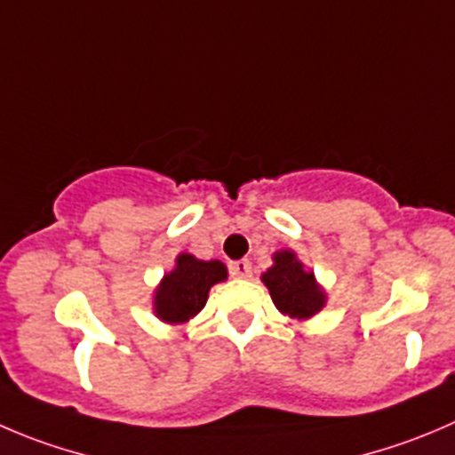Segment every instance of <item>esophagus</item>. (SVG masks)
Here are the masks:
<instances>
[{"mask_svg":"<svg viewBox=\"0 0 455 455\" xmlns=\"http://www.w3.org/2000/svg\"><path fill=\"white\" fill-rule=\"evenodd\" d=\"M230 275L235 279H248L252 276V263L248 259H239V261H232L230 263Z\"/></svg>","mask_w":455,"mask_h":455,"instance_id":"34e87169","label":"esophagus"}]
</instances>
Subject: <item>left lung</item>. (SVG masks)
Segmentation results:
<instances>
[{
	"label": "left lung",
	"instance_id": "left-lung-1",
	"mask_svg": "<svg viewBox=\"0 0 455 455\" xmlns=\"http://www.w3.org/2000/svg\"><path fill=\"white\" fill-rule=\"evenodd\" d=\"M261 279L270 290L276 308L290 317H313L326 301L322 288L315 283L313 272H306L295 254L288 250L275 254V266Z\"/></svg>",
	"mask_w": 455,
	"mask_h": 455
}]
</instances>
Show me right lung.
I'll return each mask as SVG.
<instances>
[{
	"label": "right lung",
	"mask_w": 455,
	"mask_h": 455,
	"mask_svg": "<svg viewBox=\"0 0 455 455\" xmlns=\"http://www.w3.org/2000/svg\"><path fill=\"white\" fill-rule=\"evenodd\" d=\"M225 276L228 270L220 261H198L192 254H180L174 270L156 290V315L172 323L188 322L205 306L212 285Z\"/></svg>",
	"instance_id": "right-lung-1"
}]
</instances>
